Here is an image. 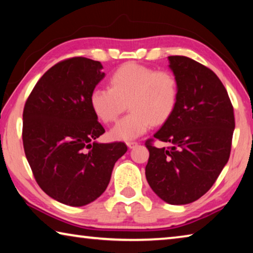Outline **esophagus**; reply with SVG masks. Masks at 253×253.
Segmentation results:
<instances>
[{
  "label": "esophagus",
  "instance_id": "1",
  "mask_svg": "<svg viewBox=\"0 0 253 253\" xmlns=\"http://www.w3.org/2000/svg\"><path fill=\"white\" fill-rule=\"evenodd\" d=\"M126 144L129 148H134V147L137 146V145H138V143H137V142H127Z\"/></svg>",
  "mask_w": 253,
  "mask_h": 253
}]
</instances>
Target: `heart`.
Segmentation results:
<instances>
[{"label":"heart","mask_w":253,"mask_h":253,"mask_svg":"<svg viewBox=\"0 0 253 253\" xmlns=\"http://www.w3.org/2000/svg\"><path fill=\"white\" fill-rule=\"evenodd\" d=\"M110 88L96 87L90 93V105L97 117L113 123L131 110L110 130L115 140H132L144 135L153 123H164L177 101V81L172 72L127 62L111 75Z\"/></svg>","instance_id":"obj_1"}]
</instances>
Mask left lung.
<instances>
[{"label":"left lung","mask_w":253,"mask_h":253,"mask_svg":"<svg viewBox=\"0 0 253 253\" xmlns=\"http://www.w3.org/2000/svg\"><path fill=\"white\" fill-rule=\"evenodd\" d=\"M169 62L177 101L154 137L169 147L147 140L145 174L158 198L182 205L199 200L216 181L229 161L235 124L228 92L211 69L183 55H170Z\"/></svg>","instance_id":"8db88e82"}]
</instances>
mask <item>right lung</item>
<instances>
[{"label":"right lung","instance_id":"right-lung-1","mask_svg":"<svg viewBox=\"0 0 253 253\" xmlns=\"http://www.w3.org/2000/svg\"><path fill=\"white\" fill-rule=\"evenodd\" d=\"M95 60L76 57L54 65L34 85L23 110L24 153L44 193L84 207L104 193L127 146L98 143L105 132L90 105L104 79Z\"/></svg>","mask_w":253,"mask_h":253}]
</instances>
